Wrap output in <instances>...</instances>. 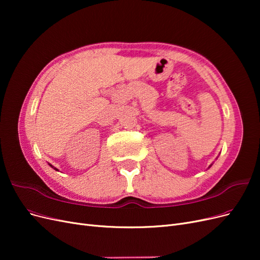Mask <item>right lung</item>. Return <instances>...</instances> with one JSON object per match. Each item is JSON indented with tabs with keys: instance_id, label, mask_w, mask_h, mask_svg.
<instances>
[{
	"instance_id": "obj_1",
	"label": "right lung",
	"mask_w": 260,
	"mask_h": 260,
	"mask_svg": "<svg viewBox=\"0 0 260 260\" xmlns=\"http://www.w3.org/2000/svg\"><path fill=\"white\" fill-rule=\"evenodd\" d=\"M50 166H51V167H53V166H52V165H50ZM53 168H54V167H53ZM54 169H55V170H57L56 168H54Z\"/></svg>"
}]
</instances>
